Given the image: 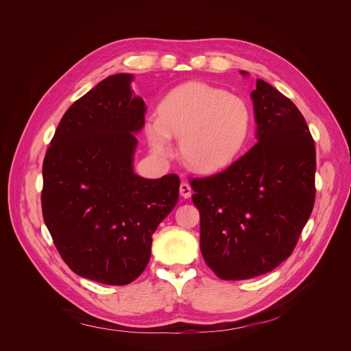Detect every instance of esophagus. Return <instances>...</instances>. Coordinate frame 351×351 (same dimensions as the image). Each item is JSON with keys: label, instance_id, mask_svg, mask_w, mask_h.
<instances>
[{"label": "esophagus", "instance_id": "esophagus-1", "mask_svg": "<svg viewBox=\"0 0 351 351\" xmlns=\"http://www.w3.org/2000/svg\"><path fill=\"white\" fill-rule=\"evenodd\" d=\"M179 191H180V195L183 197V198H189L190 195H191V187H190V184L189 183H186V182H183L182 184H180V189H179Z\"/></svg>", "mask_w": 351, "mask_h": 351}]
</instances>
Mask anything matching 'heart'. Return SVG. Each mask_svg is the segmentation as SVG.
Segmentation results:
<instances>
[{
  "label": "heart",
  "instance_id": "obj_1",
  "mask_svg": "<svg viewBox=\"0 0 351 351\" xmlns=\"http://www.w3.org/2000/svg\"><path fill=\"white\" fill-rule=\"evenodd\" d=\"M250 129V111L237 95L203 82L173 88L160 106V118L149 117L145 133L153 152L173 154L172 138H180L184 164L199 173L229 165L241 149Z\"/></svg>",
  "mask_w": 351,
  "mask_h": 351
}]
</instances>
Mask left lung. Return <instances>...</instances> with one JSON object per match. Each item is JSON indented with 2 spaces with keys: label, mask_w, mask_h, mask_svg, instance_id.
<instances>
[{
  "label": "left lung",
  "mask_w": 351,
  "mask_h": 351,
  "mask_svg": "<svg viewBox=\"0 0 351 351\" xmlns=\"http://www.w3.org/2000/svg\"><path fill=\"white\" fill-rule=\"evenodd\" d=\"M252 99L258 141L225 171L190 180L202 254L223 280L252 279L283 263L315 202V144L304 117L261 79Z\"/></svg>",
  "instance_id": "1"
}]
</instances>
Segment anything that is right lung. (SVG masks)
Wrapping results in <instances>:
<instances>
[{"mask_svg": "<svg viewBox=\"0 0 351 351\" xmlns=\"http://www.w3.org/2000/svg\"><path fill=\"white\" fill-rule=\"evenodd\" d=\"M132 80L112 75L75 101L43 162V218L60 256L79 276L114 286L147 267L180 184L173 173L144 179L133 171L145 104Z\"/></svg>", "mask_w": 351, "mask_h": 351, "instance_id": "obj_1", "label": "right lung"}]
</instances>
